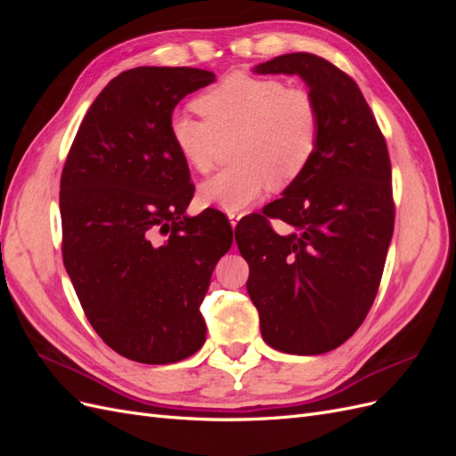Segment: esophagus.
I'll return each instance as SVG.
<instances>
[{
	"mask_svg": "<svg viewBox=\"0 0 456 456\" xmlns=\"http://www.w3.org/2000/svg\"><path fill=\"white\" fill-rule=\"evenodd\" d=\"M243 216V213H228V220H230V224H232V228H236L238 226V223H240V218Z\"/></svg>",
	"mask_w": 456,
	"mask_h": 456,
	"instance_id": "esophagus-1",
	"label": "esophagus"
}]
</instances>
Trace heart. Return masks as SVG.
Wrapping results in <instances>:
<instances>
[{
    "label": "heart",
    "instance_id": "b5f03b06",
    "mask_svg": "<svg viewBox=\"0 0 456 456\" xmlns=\"http://www.w3.org/2000/svg\"><path fill=\"white\" fill-rule=\"evenodd\" d=\"M203 119L171 118V141L181 158L207 173L224 144L233 167L200 186L203 205L238 213L258 201L268 186L280 190L306 171L320 142L322 114L305 87L268 76L236 72L196 99Z\"/></svg>",
    "mask_w": 456,
    "mask_h": 456
}]
</instances>
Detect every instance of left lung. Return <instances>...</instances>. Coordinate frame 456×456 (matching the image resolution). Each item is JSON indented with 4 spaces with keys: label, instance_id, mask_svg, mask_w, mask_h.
<instances>
[{
    "label": "left lung",
    "instance_id": "obj_1",
    "mask_svg": "<svg viewBox=\"0 0 456 456\" xmlns=\"http://www.w3.org/2000/svg\"><path fill=\"white\" fill-rule=\"evenodd\" d=\"M253 72L297 74L320 106L322 131L306 171L283 198L236 228L249 265L247 293L268 346L325 354L355 333L379 291L394 233L388 148L360 87L329 61L289 53ZM268 217L292 232L280 237Z\"/></svg>",
    "mask_w": 456,
    "mask_h": 456
}]
</instances>
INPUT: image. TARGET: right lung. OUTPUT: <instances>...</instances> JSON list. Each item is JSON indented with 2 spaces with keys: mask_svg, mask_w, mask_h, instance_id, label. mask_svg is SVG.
Masks as SVG:
<instances>
[{
  "mask_svg": "<svg viewBox=\"0 0 456 456\" xmlns=\"http://www.w3.org/2000/svg\"><path fill=\"white\" fill-rule=\"evenodd\" d=\"M215 81L200 68L141 66L96 96L61 178L62 258L99 337L127 360L167 365L205 342L200 312L233 241L223 213L188 216L175 106Z\"/></svg>",
  "mask_w": 456,
  "mask_h": 456,
  "instance_id": "1",
  "label": "right lung"
}]
</instances>
